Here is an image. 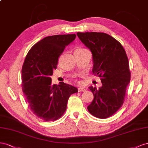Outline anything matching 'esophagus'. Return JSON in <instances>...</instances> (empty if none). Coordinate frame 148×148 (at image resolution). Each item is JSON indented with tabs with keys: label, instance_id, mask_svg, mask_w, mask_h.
I'll use <instances>...</instances> for the list:
<instances>
[{
	"label": "esophagus",
	"instance_id": "esophagus-1",
	"mask_svg": "<svg viewBox=\"0 0 148 148\" xmlns=\"http://www.w3.org/2000/svg\"><path fill=\"white\" fill-rule=\"evenodd\" d=\"M86 90V88L82 87H79L78 88V91L79 92H85Z\"/></svg>",
	"mask_w": 148,
	"mask_h": 148
}]
</instances>
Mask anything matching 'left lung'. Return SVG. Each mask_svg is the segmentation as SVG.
<instances>
[{"label": "left lung", "mask_w": 148, "mask_h": 148, "mask_svg": "<svg viewBox=\"0 0 148 148\" xmlns=\"http://www.w3.org/2000/svg\"><path fill=\"white\" fill-rule=\"evenodd\" d=\"M79 38L92 54L93 73L101 77L102 86L88 88L94 100L87 106L93 116L107 119L123 103L126 87L130 81L128 59L122 45L104 33H77Z\"/></svg>", "instance_id": "left-lung-1"}]
</instances>
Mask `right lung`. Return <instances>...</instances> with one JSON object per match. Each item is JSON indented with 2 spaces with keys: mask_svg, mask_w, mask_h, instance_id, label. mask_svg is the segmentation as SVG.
<instances>
[{
  "mask_svg": "<svg viewBox=\"0 0 148 148\" xmlns=\"http://www.w3.org/2000/svg\"><path fill=\"white\" fill-rule=\"evenodd\" d=\"M75 37V34L45 37L29 49L25 58L22 69L23 92L32 112L44 121L60 118L71 95L78 92L77 87L64 82L52 84L51 78L59 58Z\"/></svg>",
  "mask_w": 148,
  "mask_h": 148,
  "instance_id": "1",
  "label": "right lung"
}]
</instances>
